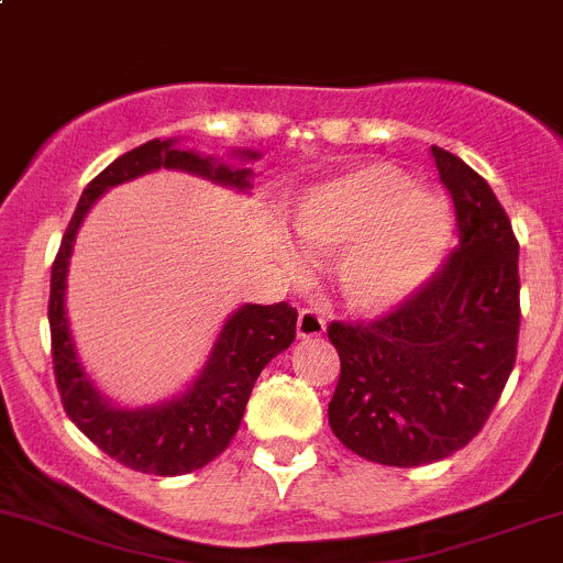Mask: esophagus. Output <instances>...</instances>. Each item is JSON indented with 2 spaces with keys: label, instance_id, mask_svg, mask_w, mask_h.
I'll list each match as a JSON object with an SVG mask.
<instances>
[{
  "label": "esophagus",
  "instance_id": "1",
  "mask_svg": "<svg viewBox=\"0 0 563 563\" xmlns=\"http://www.w3.org/2000/svg\"><path fill=\"white\" fill-rule=\"evenodd\" d=\"M327 330V321L324 316L319 313L316 308H305L299 310V319H297V335L302 341H310V338H321Z\"/></svg>",
  "mask_w": 563,
  "mask_h": 563
}]
</instances>
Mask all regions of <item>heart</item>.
I'll list each match as a JSON object with an SVG mask.
<instances>
[{"label": "heart", "instance_id": "obj_1", "mask_svg": "<svg viewBox=\"0 0 563 563\" xmlns=\"http://www.w3.org/2000/svg\"><path fill=\"white\" fill-rule=\"evenodd\" d=\"M294 228L338 261L343 299L360 313L398 308L432 277L451 239V209L390 165H371L299 200Z\"/></svg>", "mask_w": 563, "mask_h": 563}]
</instances>
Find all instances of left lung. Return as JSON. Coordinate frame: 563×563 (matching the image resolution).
<instances>
[{"mask_svg":"<svg viewBox=\"0 0 563 563\" xmlns=\"http://www.w3.org/2000/svg\"><path fill=\"white\" fill-rule=\"evenodd\" d=\"M460 244L398 308L330 321L341 376L327 407L335 438L390 467L465 449L484 429L517 360L520 242L489 184L432 145Z\"/></svg>","mask_w":563,"mask_h":563,"instance_id":"obj_1","label":"left lung"}]
</instances>
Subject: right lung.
<instances>
[{
  "label": "right lung",
  "mask_w": 563,
  "mask_h": 563,
  "mask_svg": "<svg viewBox=\"0 0 563 563\" xmlns=\"http://www.w3.org/2000/svg\"><path fill=\"white\" fill-rule=\"evenodd\" d=\"M255 159V154H247ZM170 170L198 173L225 187L247 189L253 170H231L200 159L198 154L178 151L173 140H151L129 154L118 156L107 170L98 173L81 192L79 206L63 233V244L52 264V294H48V327H52V360L59 398L76 427L120 465L154 476H181L200 471L231 445L239 432L244 407L255 379L275 354L288 349L297 338V308L288 302L244 305L228 319L214 343L203 374L181 398L148 409H118L101 398L76 357L74 338L65 316V275L70 247L81 220L109 187L131 181L143 173Z\"/></svg>",
  "instance_id": "right-lung-1"
}]
</instances>
